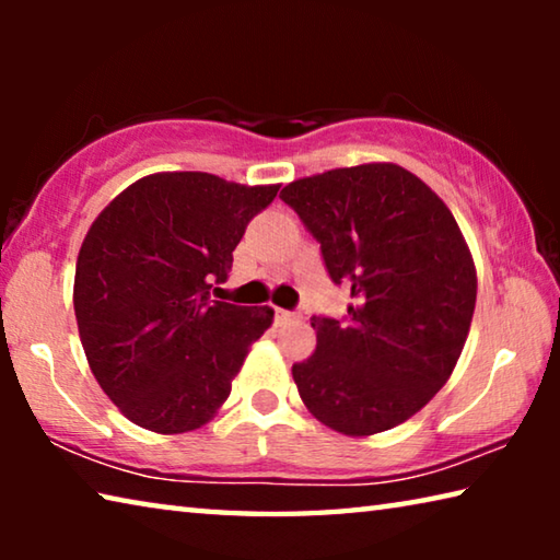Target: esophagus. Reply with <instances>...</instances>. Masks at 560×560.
I'll list each match as a JSON object with an SVG mask.
<instances>
[{
  "label": "esophagus",
  "instance_id": "obj_1",
  "mask_svg": "<svg viewBox=\"0 0 560 560\" xmlns=\"http://www.w3.org/2000/svg\"><path fill=\"white\" fill-rule=\"evenodd\" d=\"M301 318L299 314H293V311H287V308H277V324H291V320Z\"/></svg>",
  "mask_w": 560,
  "mask_h": 560
}]
</instances>
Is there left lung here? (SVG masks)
<instances>
[{
  "instance_id": "left-lung-1",
  "label": "left lung",
  "mask_w": 560,
  "mask_h": 560,
  "mask_svg": "<svg viewBox=\"0 0 560 560\" xmlns=\"http://www.w3.org/2000/svg\"><path fill=\"white\" fill-rule=\"evenodd\" d=\"M281 200L350 289L346 320L311 318L316 350L291 368L301 400L348 438L393 430L438 395L467 343L477 267L459 224L395 163L299 177Z\"/></svg>"
}]
</instances>
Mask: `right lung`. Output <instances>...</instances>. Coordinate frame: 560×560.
Segmentation results:
<instances>
[{"label":"right lung","instance_id":"obj_1","mask_svg":"<svg viewBox=\"0 0 560 560\" xmlns=\"http://www.w3.org/2000/svg\"><path fill=\"white\" fill-rule=\"evenodd\" d=\"M279 185L153 173L110 200L81 244L73 311L110 402L158 434L202 428L232 393L273 308L212 301L246 224Z\"/></svg>","mask_w":560,"mask_h":560}]
</instances>
